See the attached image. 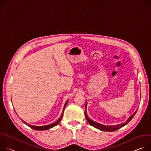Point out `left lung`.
Masks as SVG:
<instances>
[{"label": "left lung", "instance_id": "1", "mask_svg": "<svg viewBox=\"0 0 151 151\" xmlns=\"http://www.w3.org/2000/svg\"><path fill=\"white\" fill-rule=\"evenodd\" d=\"M86 106H87V103L86 104V107H85V117H86V119H87L88 122L90 124V125H91L92 126L95 127L96 128L98 129H100L101 131H116L117 129H118L121 128H122V127L125 126V125H127L132 119L134 116L135 114L136 113L137 110L136 111V112L134 113L133 114H132L129 118H128V119L125 122V123H123V124H118V125H111V126H106V125H101L100 124H98L97 122H93V121L89 119V118H88V116L86 114Z\"/></svg>", "mask_w": 151, "mask_h": 151}]
</instances>
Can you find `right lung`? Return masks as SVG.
<instances>
[{"label":"right lung","instance_id":"right-lung-1","mask_svg":"<svg viewBox=\"0 0 151 151\" xmlns=\"http://www.w3.org/2000/svg\"><path fill=\"white\" fill-rule=\"evenodd\" d=\"M67 103H68V101H67L65 103V106H64L63 110L62 113V114H61V116L60 117L59 119L56 122H55V123H53V124H50V125H45V126H35V125H29V124H28L27 123H26V122H24V121H23V120H22V121H23V122L24 124H25L26 125H27L28 127H29L30 128H31L32 129H34V130H37V131L47 130V129H50V128H52V127H55V126L57 125H58V124L60 122V121H61V120H62V117H63V114L64 109H65V106H66V105Z\"/></svg>","mask_w":151,"mask_h":151}]
</instances>
